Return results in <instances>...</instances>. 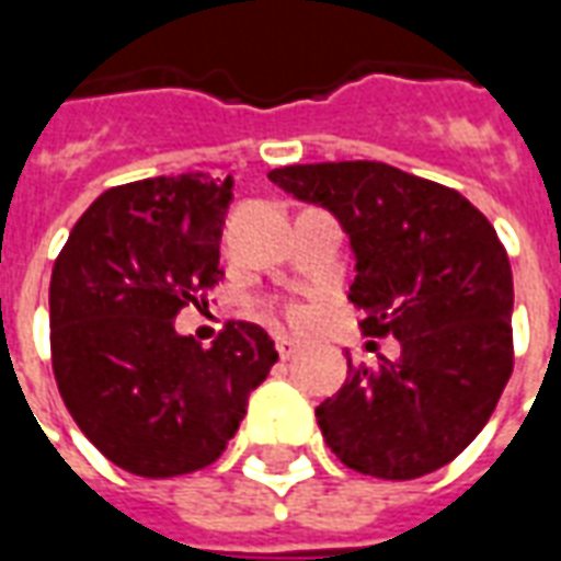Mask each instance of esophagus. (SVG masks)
Here are the masks:
<instances>
[{
    "mask_svg": "<svg viewBox=\"0 0 561 561\" xmlns=\"http://www.w3.org/2000/svg\"><path fill=\"white\" fill-rule=\"evenodd\" d=\"M276 352H279L282 360H291L294 354L300 352V342L291 340V336H279V340H276Z\"/></svg>",
    "mask_w": 561,
    "mask_h": 561,
    "instance_id": "34e87169",
    "label": "esophagus"
}]
</instances>
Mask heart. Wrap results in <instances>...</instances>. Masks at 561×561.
<instances>
[{
    "mask_svg": "<svg viewBox=\"0 0 561 561\" xmlns=\"http://www.w3.org/2000/svg\"><path fill=\"white\" fill-rule=\"evenodd\" d=\"M270 309H276L282 318H288L294 324H300L306 318V309L300 304H270Z\"/></svg>",
    "mask_w": 561,
    "mask_h": 561,
    "instance_id": "1",
    "label": "heart"
}]
</instances>
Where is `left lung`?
Listing matches in <instances>:
<instances>
[{
	"mask_svg": "<svg viewBox=\"0 0 561 561\" xmlns=\"http://www.w3.org/2000/svg\"><path fill=\"white\" fill-rule=\"evenodd\" d=\"M328 207L352 237L348 300L366 336H397L400 357L352 364L316 409L348 469L412 481L457 459L490 421L514 369V279L499 233L457 188L385 161L288 164L267 173Z\"/></svg>",
	"mask_w": 561,
	"mask_h": 561,
	"instance_id": "8db88e82",
	"label": "left lung"
}]
</instances>
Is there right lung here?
Wrapping results in <instances>:
<instances>
[{
  "instance_id": "right-lung-1",
  "label": "right lung",
  "mask_w": 561,
  "mask_h": 561,
  "mask_svg": "<svg viewBox=\"0 0 561 561\" xmlns=\"http://www.w3.org/2000/svg\"><path fill=\"white\" fill-rule=\"evenodd\" d=\"M233 180L152 176L95 197L50 276V360L80 433L119 469L176 478L221 457L279 360L267 330L228 321L201 348L173 330L225 276Z\"/></svg>"
}]
</instances>
